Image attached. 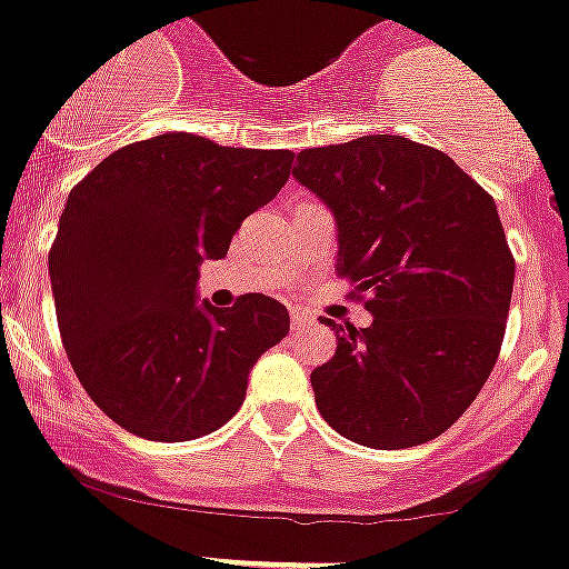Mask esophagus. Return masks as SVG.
<instances>
[{"label":"esophagus","instance_id":"obj_1","mask_svg":"<svg viewBox=\"0 0 569 569\" xmlns=\"http://www.w3.org/2000/svg\"><path fill=\"white\" fill-rule=\"evenodd\" d=\"M311 322H313L311 313L302 311V308H291V330H297V333H300V330L308 328Z\"/></svg>","mask_w":569,"mask_h":569}]
</instances>
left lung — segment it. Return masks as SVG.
<instances>
[{
	"instance_id": "1",
	"label": "left lung",
	"mask_w": 569,
	"mask_h": 569,
	"mask_svg": "<svg viewBox=\"0 0 569 569\" xmlns=\"http://www.w3.org/2000/svg\"><path fill=\"white\" fill-rule=\"evenodd\" d=\"M295 180L333 211L336 272L372 313L336 325L311 372L325 422L375 450L445 433L487 383L515 286L495 200L442 150L361 136L297 156Z\"/></svg>"
}]
</instances>
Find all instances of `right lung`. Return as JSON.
Segmentation results:
<instances>
[{
	"label": "right lung",
	"instance_id": "obj_1",
	"mask_svg": "<svg viewBox=\"0 0 569 569\" xmlns=\"http://www.w3.org/2000/svg\"><path fill=\"white\" fill-rule=\"evenodd\" d=\"M291 161L163 132L69 191L49 250L60 339L82 389L124 431L150 442L217 431L244 402L252 363L289 333L283 302L241 295L213 308L197 302V278L274 200Z\"/></svg>",
	"mask_w": 569,
	"mask_h": 569
}]
</instances>
